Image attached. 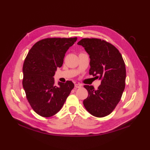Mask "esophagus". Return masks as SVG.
Instances as JSON below:
<instances>
[{
  "mask_svg": "<svg viewBox=\"0 0 150 150\" xmlns=\"http://www.w3.org/2000/svg\"><path fill=\"white\" fill-rule=\"evenodd\" d=\"M82 84H79V83H77V84H75V88H80L82 87Z\"/></svg>",
  "mask_w": 150,
  "mask_h": 150,
  "instance_id": "esophagus-1",
  "label": "esophagus"
}]
</instances>
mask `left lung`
I'll list each match as a JSON object with an SVG mask.
<instances>
[{"mask_svg": "<svg viewBox=\"0 0 150 150\" xmlns=\"http://www.w3.org/2000/svg\"><path fill=\"white\" fill-rule=\"evenodd\" d=\"M90 58V75L101 80L97 90L85 85L88 96L83 101L89 113L97 117L112 112L125 88L126 66L119 51L112 44L98 39H82L77 43Z\"/></svg>", "mask_w": 150, "mask_h": 150, "instance_id": "8db88e82", "label": "left lung"}]
</instances>
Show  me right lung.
I'll return each instance as SVG.
<instances>
[{"mask_svg": "<svg viewBox=\"0 0 150 150\" xmlns=\"http://www.w3.org/2000/svg\"><path fill=\"white\" fill-rule=\"evenodd\" d=\"M77 38H47L36 42L25 59L22 86L31 107L39 115L59 112L74 88L71 81L55 84L53 76L62 66L65 53Z\"/></svg>", "mask_w": 150, "mask_h": 150, "instance_id": "1", "label": "right lung"}]
</instances>
